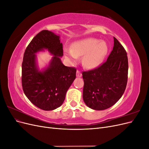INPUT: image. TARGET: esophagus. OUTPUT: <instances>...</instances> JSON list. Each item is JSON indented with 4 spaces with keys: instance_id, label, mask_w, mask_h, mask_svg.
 I'll use <instances>...</instances> for the list:
<instances>
[{
    "instance_id": "34e87169",
    "label": "esophagus",
    "mask_w": 149,
    "mask_h": 149,
    "mask_svg": "<svg viewBox=\"0 0 149 149\" xmlns=\"http://www.w3.org/2000/svg\"><path fill=\"white\" fill-rule=\"evenodd\" d=\"M76 76H77V77H79V78L81 77V76H82V73H81L79 71L77 70V71H76Z\"/></svg>"
}]
</instances>
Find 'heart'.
I'll return each instance as SVG.
<instances>
[{"label":"heart","mask_w":149,"mask_h":149,"mask_svg":"<svg viewBox=\"0 0 149 149\" xmlns=\"http://www.w3.org/2000/svg\"><path fill=\"white\" fill-rule=\"evenodd\" d=\"M108 47L105 42L93 38L75 42L71 49H65V55L73 60L83 56V64L88 68H94L100 65L106 56Z\"/></svg>","instance_id":"1"}]
</instances>
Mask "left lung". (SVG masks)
<instances>
[{
	"instance_id": "1",
	"label": "left lung",
	"mask_w": 149,
	"mask_h": 149,
	"mask_svg": "<svg viewBox=\"0 0 149 149\" xmlns=\"http://www.w3.org/2000/svg\"><path fill=\"white\" fill-rule=\"evenodd\" d=\"M84 102L91 109L111 107L123 95L127 83L128 58L123 45L114 37V47L106 61L83 72Z\"/></svg>"
}]
</instances>
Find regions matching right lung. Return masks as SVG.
<instances>
[{"label": "right lung", "mask_w": 149, "mask_h": 149, "mask_svg": "<svg viewBox=\"0 0 149 149\" xmlns=\"http://www.w3.org/2000/svg\"><path fill=\"white\" fill-rule=\"evenodd\" d=\"M48 49L54 56L49 66L40 71L35 54ZM63 55L60 36L42 30L26 47L22 65V84L25 96L35 106L52 111L62 105L66 93L76 78V69L66 66L60 57Z\"/></svg>", "instance_id": "obj_1"}]
</instances>
